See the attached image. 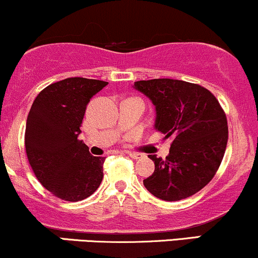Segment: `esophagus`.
I'll return each mask as SVG.
<instances>
[{"label":"esophagus","instance_id":"esophagus-1","mask_svg":"<svg viewBox=\"0 0 258 258\" xmlns=\"http://www.w3.org/2000/svg\"><path fill=\"white\" fill-rule=\"evenodd\" d=\"M127 155L130 156V158H132V159H141L142 158V155L141 154H138V153H127Z\"/></svg>","mask_w":258,"mask_h":258}]
</instances>
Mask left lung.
<instances>
[{"label":"left lung","mask_w":258,"mask_h":258,"mask_svg":"<svg viewBox=\"0 0 258 258\" xmlns=\"http://www.w3.org/2000/svg\"><path fill=\"white\" fill-rule=\"evenodd\" d=\"M133 87L155 105L156 131L173 138L166 159L148 155L155 171L143 180L144 186L165 201L191 197L214 178L223 159L226 112L209 90L182 80H143Z\"/></svg>","instance_id":"1"}]
</instances>
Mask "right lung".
I'll use <instances>...</instances> for the list:
<instances>
[{
    "label": "right lung",
    "instance_id": "right-lung-1",
    "mask_svg": "<svg viewBox=\"0 0 258 258\" xmlns=\"http://www.w3.org/2000/svg\"><path fill=\"white\" fill-rule=\"evenodd\" d=\"M108 85L100 80L69 78L47 86L29 111L25 150L38 182L65 201H80L98 189L105 158L93 156L79 139L86 108Z\"/></svg>",
    "mask_w": 258,
    "mask_h": 258
}]
</instances>
